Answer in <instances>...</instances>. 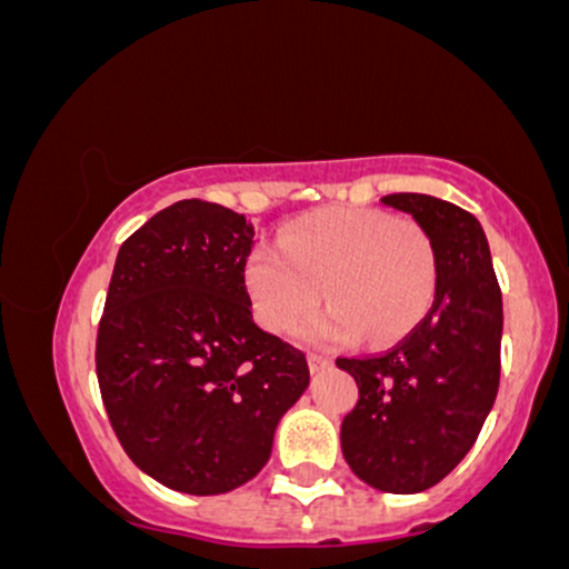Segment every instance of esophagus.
Segmentation results:
<instances>
[{
  "label": "esophagus",
  "mask_w": 569,
  "mask_h": 569,
  "mask_svg": "<svg viewBox=\"0 0 569 569\" xmlns=\"http://www.w3.org/2000/svg\"><path fill=\"white\" fill-rule=\"evenodd\" d=\"M307 363H310V371H321L329 367L331 361L326 356H318V352H310V356H307Z\"/></svg>",
  "instance_id": "34e87169"
}]
</instances>
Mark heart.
Listing matches in <instances>:
<instances>
[{
	"label": "heart",
	"mask_w": 569,
	"mask_h": 569,
	"mask_svg": "<svg viewBox=\"0 0 569 569\" xmlns=\"http://www.w3.org/2000/svg\"><path fill=\"white\" fill-rule=\"evenodd\" d=\"M246 286L264 329L286 335L321 297L331 307L302 326L312 342H393L420 323L439 286L426 227L377 208H323L291 221L278 243H257Z\"/></svg>",
	"instance_id": "heart-1"
}]
</instances>
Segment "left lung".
Here are the masks:
<instances>
[{
    "label": "left lung",
    "mask_w": 569,
    "mask_h": 569,
    "mask_svg": "<svg viewBox=\"0 0 569 569\" xmlns=\"http://www.w3.org/2000/svg\"><path fill=\"white\" fill-rule=\"evenodd\" d=\"M382 202L426 227L439 286L428 316L393 348L337 358L358 385L342 452L367 485L411 495L439 485L479 439L500 385L502 297L473 213L417 192Z\"/></svg>",
    "instance_id": "1"
}]
</instances>
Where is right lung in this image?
<instances>
[{"label": "right lung", "mask_w": 569, "mask_h": 569, "mask_svg": "<svg viewBox=\"0 0 569 569\" xmlns=\"http://www.w3.org/2000/svg\"><path fill=\"white\" fill-rule=\"evenodd\" d=\"M251 246L243 213L179 200L117 253L98 388L130 460L176 492L221 495L253 479L310 385L305 352L253 323Z\"/></svg>", "instance_id": "obj_1"}]
</instances>
